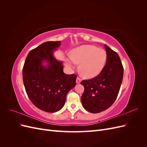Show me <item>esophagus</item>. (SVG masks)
Returning <instances> with one entry per match:
<instances>
[{
    "label": "esophagus",
    "instance_id": "34e87169",
    "mask_svg": "<svg viewBox=\"0 0 147 147\" xmlns=\"http://www.w3.org/2000/svg\"><path fill=\"white\" fill-rule=\"evenodd\" d=\"M81 81H82L81 78H80L79 77H77V80H76V83H80L81 82Z\"/></svg>",
    "mask_w": 147,
    "mask_h": 147
}]
</instances>
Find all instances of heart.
Returning a JSON list of instances; mask_svg holds the SVG:
<instances>
[{
  "label": "heart",
  "instance_id": "heart-1",
  "mask_svg": "<svg viewBox=\"0 0 147 147\" xmlns=\"http://www.w3.org/2000/svg\"><path fill=\"white\" fill-rule=\"evenodd\" d=\"M107 61V53L101 48L92 45H84L71 51L70 56L66 60L70 69H75L77 64L84 77L92 78L97 76L103 70Z\"/></svg>",
  "mask_w": 147,
  "mask_h": 147
}]
</instances>
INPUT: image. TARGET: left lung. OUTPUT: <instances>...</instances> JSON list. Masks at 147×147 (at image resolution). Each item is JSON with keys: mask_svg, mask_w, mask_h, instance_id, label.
<instances>
[{"mask_svg": "<svg viewBox=\"0 0 147 147\" xmlns=\"http://www.w3.org/2000/svg\"><path fill=\"white\" fill-rule=\"evenodd\" d=\"M107 62L97 77L81 84L84 87L82 103L86 110L97 113L109 109L116 100L123 78V67L117 53L107 45Z\"/></svg>", "mask_w": 147, "mask_h": 147, "instance_id": "obj_1", "label": "left lung"}]
</instances>
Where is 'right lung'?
Here are the masks:
<instances>
[{"label": "right lung", "instance_id": "1", "mask_svg": "<svg viewBox=\"0 0 147 147\" xmlns=\"http://www.w3.org/2000/svg\"><path fill=\"white\" fill-rule=\"evenodd\" d=\"M61 41L46 42L31 50L23 69V79L26 93L32 104L46 112L60 110L66 96L76 84L77 76L63 72L61 61L53 56V51ZM48 62L47 65H43Z\"/></svg>", "mask_w": 147, "mask_h": 147}]
</instances>
